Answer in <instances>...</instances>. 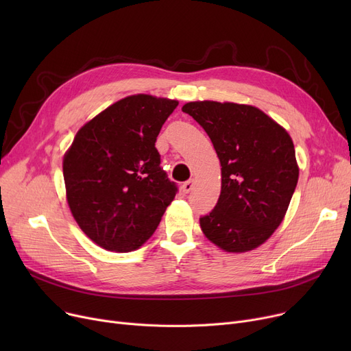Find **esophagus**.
I'll list each match as a JSON object with an SVG mask.
<instances>
[{
	"label": "esophagus",
	"instance_id": "1",
	"mask_svg": "<svg viewBox=\"0 0 351 351\" xmlns=\"http://www.w3.org/2000/svg\"><path fill=\"white\" fill-rule=\"evenodd\" d=\"M193 185H195V180L193 179H189V180H186V182H183V185H182V192L183 193H189L192 189H193Z\"/></svg>",
	"mask_w": 351,
	"mask_h": 351
}]
</instances>
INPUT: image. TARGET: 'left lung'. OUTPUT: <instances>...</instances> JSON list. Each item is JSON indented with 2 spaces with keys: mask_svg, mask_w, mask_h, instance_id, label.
I'll return each instance as SVG.
<instances>
[{
  "mask_svg": "<svg viewBox=\"0 0 351 351\" xmlns=\"http://www.w3.org/2000/svg\"><path fill=\"white\" fill-rule=\"evenodd\" d=\"M182 110L205 129L222 166V191L200 217L202 232L226 252L256 249L282 223L298 185L290 135L250 105L196 101Z\"/></svg>",
  "mask_w": 351,
  "mask_h": 351,
  "instance_id": "obj_1",
  "label": "left lung"
}]
</instances>
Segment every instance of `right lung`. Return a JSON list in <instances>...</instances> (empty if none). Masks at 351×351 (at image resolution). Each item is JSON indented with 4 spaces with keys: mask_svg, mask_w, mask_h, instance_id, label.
<instances>
[{
    "mask_svg": "<svg viewBox=\"0 0 351 351\" xmlns=\"http://www.w3.org/2000/svg\"><path fill=\"white\" fill-rule=\"evenodd\" d=\"M178 101L138 94L108 106L73 138L62 162L66 200L98 246L132 252L156 230L178 186L155 147Z\"/></svg>",
    "mask_w": 351,
    "mask_h": 351,
    "instance_id": "1",
    "label": "right lung"
}]
</instances>
